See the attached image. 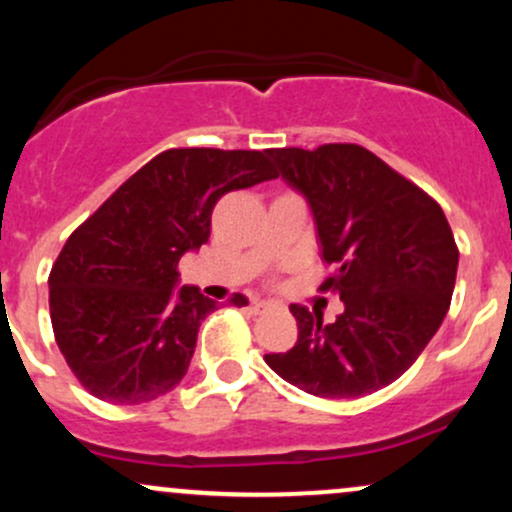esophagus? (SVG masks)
<instances>
[{"label":"esophagus","instance_id":"1","mask_svg":"<svg viewBox=\"0 0 512 512\" xmlns=\"http://www.w3.org/2000/svg\"><path fill=\"white\" fill-rule=\"evenodd\" d=\"M272 308H274L272 301H252V310H255V313H267V310Z\"/></svg>","mask_w":512,"mask_h":512}]
</instances>
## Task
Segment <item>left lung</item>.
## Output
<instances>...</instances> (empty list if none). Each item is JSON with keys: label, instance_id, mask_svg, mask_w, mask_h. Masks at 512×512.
Returning <instances> with one entry per match:
<instances>
[{"label": "left lung", "instance_id": "obj_1", "mask_svg": "<svg viewBox=\"0 0 512 512\" xmlns=\"http://www.w3.org/2000/svg\"><path fill=\"white\" fill-rule=\"evenodd\" d=\"M279 175L308 199L322 260L337 272L344 313L293 303L298 342L264 361L315 397H363L395 383L419 358L450 308L457 252L443 209L421 187L358 144L267 151Z\"/></svg>", "mask_w": 512, "mask_h": 512}]
</instances>
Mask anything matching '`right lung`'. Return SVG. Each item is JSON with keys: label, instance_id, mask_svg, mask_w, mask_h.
<instances>
[{"label": "right lung", "instance_id": "obj_1", "mask_svg": "<svg viewBox=\"0 0 512 512\" xmlns=\"http://www.w3.org/2000/svg\"><path fill=\"white\" fill-rule=\"evenodd\" d=\"M267 151L168 149L69 236L50 272V320L64 361L93 397L142 404L185 378L216 301L178 286V262L209 240L233 190L274 180ZM233 305H248L233 293Z\"/></svg>", "mask_w": 512, "mask_h": 512}]
</instances>
